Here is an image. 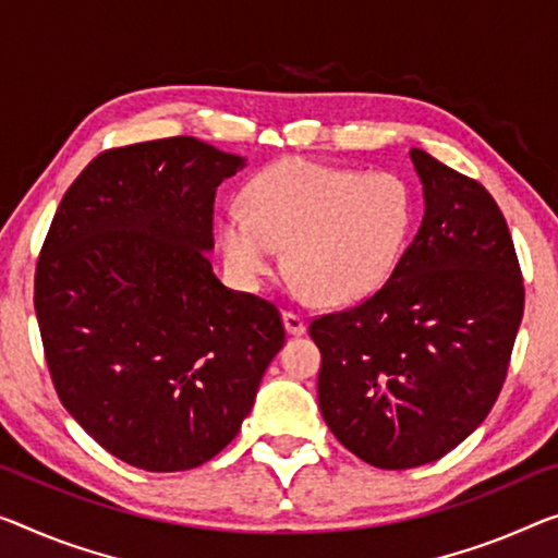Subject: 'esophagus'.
I'll return each mask as SVG.
<instances>
[{
    "mask_svg": "<svg viewBox=\"0 0 558 558\" xmlns=\"http://www.w3.org/2000/svg\"><path fill=\"white\" fill-rule=\"evenodd\" d=\"M281 319H284V327H287V331L291 333V337H299V333L306 331L304 316L296 314V312H291V308H287V312L281 314Z\"/></svg>",
    "mask_w": 558,
    "mask_h": 558,
    "instance_id": "obj_1",
    "label": "esophagus"
}]
</instances>
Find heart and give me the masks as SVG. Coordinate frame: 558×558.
<instances>
[{
	"label": "heart",
	"instance_id": "1",
	"mask_svg": "<svg viewBox=\"0 0 558 558\" xmlns=\"http://www.w3.org/2000/svg\"><path fill=\"white\" fill-rule=\"evenodd\" d=\"M411 227L414 194L391 171L284 159L246 184L244 207L219 214L217 242L239 287H262L287 246L291 274L316 302L354 304L387 284Z\"/></svg>",
	"mask_w": 558,
	"mask_h": 558
}]
</instances>
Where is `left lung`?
<instances>
[{"mask_svg": "<svg viewBox=\"0 0 558 558\" xmlns=\"http://www.w3.org/2000/svg\"><path fill=\"white\" fill-rule=\"evenodd\" d=\"M424 219L366 302L324 314L319 409L366 464L411 469L459 447L492 411L524 316L507 219L476 179L409 151Z\"/></svg>", "mask_w": 558, "mask_h": 558, "instance_id": "left-lung-1", "label": "left lung"}]
</instances>
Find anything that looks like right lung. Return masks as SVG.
Segmentation results:
<instances>
[{
	"mask_svg": "<svg viewBox=\"0 0 558 558\" xmlns=\"http://www.w3.org/2000/svg\"><path fill=\"white\" fill-rule=\"evenodd\" d=\"M242 167L194 136L101 151L39 252L34 312L59 401L136 469L217 457L284 344L279 308L221 284L207 256L217 186Z\"/></svg>",
	"mask_w": 558,
	"mask_h": 558,
	"instance_id": "1",
	"label": "right lung"
}]
</instances>
